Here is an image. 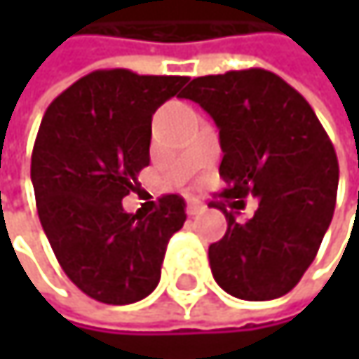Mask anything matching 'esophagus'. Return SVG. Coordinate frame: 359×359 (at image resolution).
I'll use <instances>...</instances> for the list:
<instances>
[{"label":"esophagus","instance_id":"1","mask_svg":"<svg viewBox=\"0 0 359 359\" xmlns=\"http://www.w3.org/2000/svg\"><path fill=\"white\" fill-rule=\"evenodd\" d=\"M203 210H205V205L199 203V201H195V199H191V201L187 203V214H189V216H197V214H201Z\"/></svg>","mask_w":359,"mask_h":359}]
</instances>
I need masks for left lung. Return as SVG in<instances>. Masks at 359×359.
<instances>
[{"label":"left lung","instance_id":"obj_1","mask_svg":"<svg viewBox=\"0 0 359 359\" xmlns=\"http://www.w3.org/2000/svg\"><path fill=\"white\" fill-rule=\"evenodd\" d=\"M220 128V177L226 189L212 201L226 233L210 245L216 283L248 302L289 293L320 250L332 220L339 162L306 97L264 68L197 76L180 93ZM255 194L254 218L239 225L224 205Z\"/></svg>","mask_w":359,"mask_h":359}]
</instances>
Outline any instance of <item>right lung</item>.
I'll return each mask as SVG.
<instances>
[{
  "label": "right lung",
  "instance_id": "add662e5",
  "mask_svg": "<svg viewBox=\"0 0 359 359\" xmlns=\"http://www.w3.org/2000/svg\"><path fill=\"white\" fill-rule=\"evenodd\" d=\"M187 81L95 70L60 93L41 120L31 158L39 220L66 276L95 302L126 306L147 297L170 237L187 220L177 193L162 195L151 214L122 208L149 166L156 109Z\"/></svg>",
  "mask_w": 359,
  "mask_h": 359
}]
</instances>
